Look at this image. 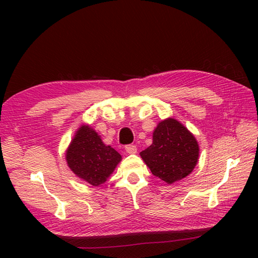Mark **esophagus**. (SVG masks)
I'll list each match as a JSON object with an SVG mask.
<instances>
[{
  "instance_id": "34e87169",
  "label": "esophagus",
  "mask_w": 258,
  "mask_h": 258,
  "mask_svg": "<svg viewBox=\"0 0 258 258\" xmlns=\"http://www.w3.org/2000/svg\"><path fill=\"white\" fill-rule=\"evenodd\" d=\"M125 151L126 153H128V154H136V153H138V149H136L135 145H126Z\"/></svg>"
}]
</instances>
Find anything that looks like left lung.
<instances>
[{
	"label": "left lung",
	"instance_id": "8db88e82",
	"mask_svg": "<svg viewBox=\"0 0 258 258\" xmlns=\"http://www.w3.org/2000/svg\"><path fill=\"white\" fill-rule=\"evenodd\" d=\"M140 155L153 175L173 184L193 172L200 147L194 135L182 123L169 117L158 123L152 145Z\"/></svg>",
	"mask_w": 258,
	"mask_h": 258
}]
</instances>
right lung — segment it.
<instances>
[{"mask_svg":"<svg viewBox=\"0 0 258 258\" xmlns=\"http://www.w3.org/2000/svg\"><path fill=\"white\" fill-rule=\"evenodd\" d=\"M65 158L76 176L98 186L106 182L122 156L113 147L104 144L89 125H82L68 147Z\"/></svg>","mask_w":258,"mask_h":258,"instance_id":"add662e5","label":"right lung"}]
</instances>
